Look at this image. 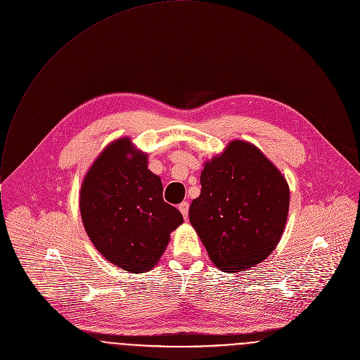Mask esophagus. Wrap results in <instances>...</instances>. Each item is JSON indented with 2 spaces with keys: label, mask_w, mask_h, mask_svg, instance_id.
Wrapping results in <instances>:
<instances>
[{
  "label": "esophagus",
  "mask_w": 360,
  "mask_h": 360,
  "mask_svg": "<svg viewBox=\"0 0 360 360\" xmlns=\"http://www.w3.org/2000/svg\"><path fill=\"white\" fill-rule=\"evenodd\" d=\"M178 209H179V212L182 213L184 219L186 220V219H188V213H189V203H188V202H182V203L178 206Z\"/></svg>",
  "instance_id": "1"
}]
</instances>
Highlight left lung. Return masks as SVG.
I'll return each mask as SVG.
<instances>
[{"label": "left lung", "mask_w": 360, "mask_h": 360, "mask_svg": "<svg viewBox=\"0 0 360 360\" xmlns=\"http://www.w3.org/2000/svg\"><path fill=\"white\" fill-rule=\"evenodd\" d=\"M200 185L189 220L214 266L237 274L264 262L289 214L290 189L279 168L252 143L233 140L205 161Z\"/></svg>", "instance_id": "obj_1"}]
</instances>
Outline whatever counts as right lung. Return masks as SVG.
Instances as JSON below:
<instances>
[{
    "label": "right lung",
    "instance_id": "add662e5",
    "mask_svg": "<svg viewBox=\"0 0 360 360\" xmlns=\"http://www.w3.org/2000/svg\"><path fill=\"white\" fill-rule=\"evenodd\" d=\"M84 229L101 255L130 274L151 271L184 217L162 199L161 178L130 137L109 143L79 191Z\"/></svg>",
    "mask_w": 360,
    "mask_h": 360
}]
</instances>
